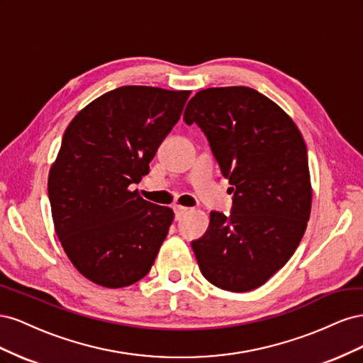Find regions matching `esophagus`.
I'll return each instance as SVG.
<instances>
[{"label": "esophagus", "instance_id": "obj_1", "mask_svg": "<svg viewBox=\"0 0 363 363\" xmlns=\"http://www.w3.org/2000/svg\"><path fill=\"white\" fill-rule=\"evenodd\" d=\"M189 208L188 207H183V206H174V213H175V219H182L184 216V213H188Z\"/></svg>", "mask_w": 363, "mask_h": 363}]
</instances>
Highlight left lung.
Instances as JSON below:
<instances>
[{
	"mask_svg": "<svg viewBox=\"0 0 363 363\" xmlns=\"http://www.w3.org/2000/svg\"><path fill=\"white\" fill-rule=\"evenodd\" d=\"M183 118L203 130L233 194L232 213L211 212L192 240L200 271L216 288L256 289L291 259L309 221L304 139L286 112L245 86L196 92Z\"/></svg>",
	"mask_w": 363,
	"mask_h": 363,
	"instance_id": "8db88e82",
	"label": "left lung"
}]
</instances>
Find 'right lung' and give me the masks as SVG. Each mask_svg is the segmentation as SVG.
<instances>
[{
    "instance_id": "1",
    "label": "right lung",
    "mask_w": 363,
    "mask_h": 363,
    "mask_svg": "<svg viewBox=\"0 0 363 363\" xmlns=\"http://www.w3.org/2000/svg\"><path fill=\"white\" fill-rule=\"evenodd\" d=\"M191 91L123 86L71 121L48 175L56 235L82 276L104 288L150 272L174 219L130 184L150 172Z\"/></svg>"
}]
</instances>
